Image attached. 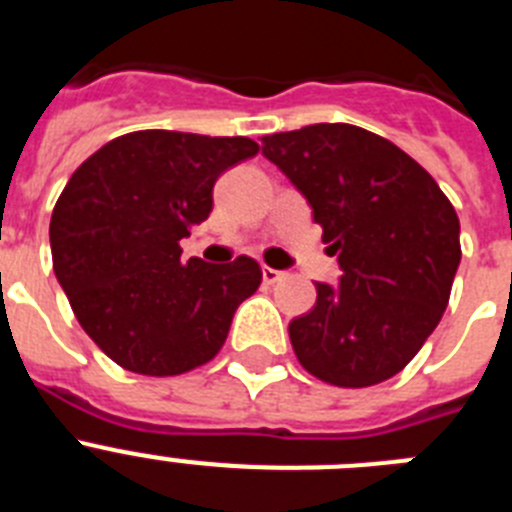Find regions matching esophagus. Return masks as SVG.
<instances>
[{
	"label": "esophagus",
	"instance_id": "1",
	"mask_svg": "<svg viewBox=\"0 0 512 512\" xmlns=\"http://www.w3.org/2000/svg\"><path fill=\"white\" fill-rule=\"evenodd\" d=\"M261 277H264L266 284H277L279 279H284V271L271 269V266H264V269H261Z\"/></svg>",
	"mask_w": 512,
	"mask_h": 512
}]
</instances>
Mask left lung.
I'll use <instances>...</instances> for the list:
<instances>
[{"mask_svg": "<svg viewBox=\"0 0 512 512\" xmlns=\"http://www.w3.org/2000/svg\"><path fill=\"white\" fill-rule=\"evenodd\" d=\"M261 153L312 207L341 269L289 323L297 359L336 387L395 377L449 305L461 261L456 210L418 161L346 122L264 135Z\"/></svg>", "mask_w": 512, "mask_h": 512, "instance_id": "8db88e82", "label": "left lung"}]
</instances>
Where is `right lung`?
<instances>
[{"instance_id": "obj_1", "label": "right lung", "mask_w": 512, "mask_h": 512, "mask_svg": "<svg viewBox=\"0 0 512 512\" xmlns=\"http://www.w3.org/2000/svg\"><path fill=\"white\" fill-rule=\"evenodd\" d=\"M256 151L243 135L138 130L92 153L61 192L53 271L81 328L122 369L174 377L223 348L259 264L184 261L179 241L210 217L217 176Z\"/></svg>"}]
</instances>
